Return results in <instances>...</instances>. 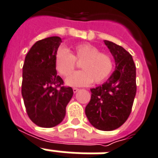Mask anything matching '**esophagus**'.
<instances>
[{
  "instance_id": "34e87169",
  "label": "esophagus",
  "mask_w": 158,
  "mask_h": 158,
  "mask_svg": "<svg viewBox=\"0 0 158 158\" xmlns=\"http://www.w3.org/2000/svg\"><path fill=\"white\" fill-rule=\"evenodd\" d=\"M79 89H77V88H74V89H73V91H74V94H75V93H77L78 92V91H79Z\"/></svg>"
}]
</instances>
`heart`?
Returning a JSON list of instances; mask_svg holds the SVG:
<instances>
[{"label": "heart", "mask_w": 158, "mask_h": 158, "mask_svg": "<svg viewBox=\"0 0 158 158\" xmlns=\"http://www.w3.org/2000/svg\"><path fill=\"white\" fill-rule=\"evenodd\" d=\"M75 61H81L79 67L82 70L72 73L66 79V84L69 86H88L93 81L100 84L108 79L114 68L109 55L88 43L77 44L72 54L65 47H60L56 51L55 66L61 75L68 76L76 66Z\"/></svg>", "instance_id": "1"}]
</instances>
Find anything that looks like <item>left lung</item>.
Wrapping results in <instances>:
<instances>
[{
    "mask_svg": "<svg viewBox=\"0 0 158 158\" xmlns=\"http://www.w3.org/2000/svg\"><path fill=\"white\" fill-rule=\"evenodd\" d=\"M115 60V70L107 81L91 89L85 114L98 130L112 131L122 126L132 110L137 92L136 67L132 55L114 42L104 40Z\"/></svg>",
    "mask_w": 158,
    "mask_h": 158,
    "instance_id": "obj_1",
    "label": "left lung"
}]
</instances>
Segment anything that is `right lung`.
<instances>
[{"label":"right lung","instance_id":"obj_1","mask_svg":"<svg viewBox=\"0 0 158 158\" xmlns=\"http://www.w3.org/2000/svg\"><path fill=\"white\" fill-rule=\"evenodd\" d=\"M61 42L59 36L37 41L27 53L23 65L21 94L26 113L41 127H53L63 121L74 94L72 88L64 86L55 66Z\"/></svg>","mask_w":158,"mask_h":158}]
</instances>
